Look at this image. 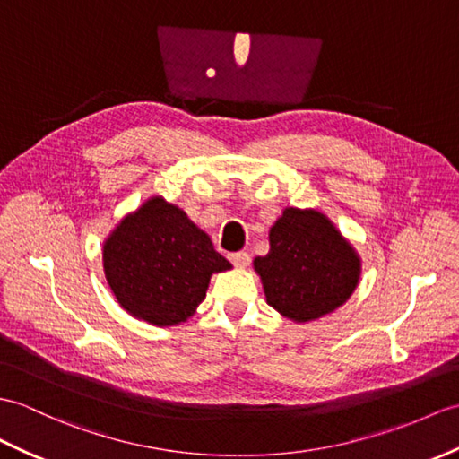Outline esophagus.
I'll list each match as a JSON object with an SVG mask.
<instances>
[{"label": "esophagus", "instance_id": "obj_1", "mask_svg": "<svg viewBox=\"0 0 459 459\" xmlns=\"http://www.w3.org/2000/svg\"><path fill=\"white\" fill-rule=\"evenodd\" d=\"M229 260H230L234 265H237V268H247V265L250 264V254L244 252V250L232 252V254H229Z\"/></svg>", "mask_w": 459, "mask_h": 459}]
</instances>
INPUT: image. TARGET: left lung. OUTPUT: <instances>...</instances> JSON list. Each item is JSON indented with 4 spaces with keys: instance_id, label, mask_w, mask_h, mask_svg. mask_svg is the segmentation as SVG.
<instances>
[{
    "instance_id": "obj_1",
    "label": "left lung",
    "mask_w": 459,
    "mask_h": 459,
    "mask_svg": "<svg viewBox=\"0 0 459 459\" xmlns=\"http://www.w3.org/2000/svg\"><path fill=\"white\" fill-rule=\"evenodd\" d=\"M254 270L268 305L285 318L307 323L350 299L361 262L323 212L287 207L270 229V252L254 260Z\"/></svg>"
}]
</instances>
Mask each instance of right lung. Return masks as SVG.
I'll list each match as a JSON object with an SVG mask.
<instances>
[{"mask_svg": "<svg viewBox=\"0 0 459 459\" xmlns=\"http://www.w3.org/2000/svg\"><path fill=\"white\" fill-rule=\"evenodd\" d=\"M209 234L179 207L151 197L103 242V272L126 313L156 326L186 323L212 273L230 270Z\"/></svg>", "mask_w": 459, "mask_h": 459, "instance_id": "1", "label": "right lung"}]
</instances>
